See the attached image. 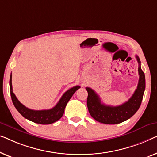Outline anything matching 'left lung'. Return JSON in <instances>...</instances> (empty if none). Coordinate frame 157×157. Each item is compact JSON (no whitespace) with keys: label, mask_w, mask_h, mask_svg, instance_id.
<instances>
[{"label":"left lung","mask_w":157,"mask_h":157,"mask_svg":"<svg viewBox=\"0 0 157 157\" xmlns=\"http://www.w3.org/2000/svg\"><path fill=\"white\" fill-rule=\"evenodd\" d=\"M136 60L139 63V82L135 92L129 100L120 106L105 105L101 102L98 94L90 87H86L88 96L87 108L92 117L96 121L107 124H116L124 122L132 117L137 112L142 103L145 90V75L141 69V62L137 56Z\"/></svg>","instance_id":"obj_1"}]
</instances>
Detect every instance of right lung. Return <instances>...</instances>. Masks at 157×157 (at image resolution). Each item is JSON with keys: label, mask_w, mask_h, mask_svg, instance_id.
<instances>
[{"label": "right lung", "mask_w": 157, "mask_h": 157, "mask_svg": "<svg viewBox=\"0 0 157 157\" xmlns=\"http://www.w3.org/2000/svg\"><path fill=\"white\" fill-rule=\"evenodd\" d=\"M79 87H80L78 85L68 90L67 92H65L63 94V95L62 96L57 105L52 109L45 110H33L26 107L23 104H21L15 97V94L13 92L12 75H10V95H11L12 101L15 107L16 108V109L23 117L28 119V120L31 121V122L40 124H50L54 123L56 121L59 120L63 115L65 108L67 102L72 98V96L73 95V94Z\"/></svg>", "instance_id": "right-lung-1"}]
</instances>
